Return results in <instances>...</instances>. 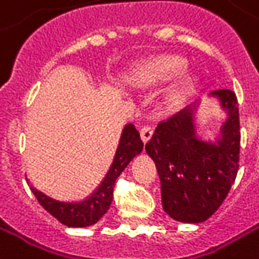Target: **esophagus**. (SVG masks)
Returning <instances> with one entry per match:
<instances>
[{
    "label": "esophagus",
    "instance_id": "obj_1",
    "mask_svg": "<svg viewBox=\"0 0 259 259\" xmlns=\"http://www.w3.org/2000/svg\"><path fill=\"white\" fill-rule=\"evenodd\" d=\"M152 133H153V129H152L150 126H143V127L140 129V138L143 140V143H147V142H149V139L152 138Z\"/></svg>",
    "mask_w": 259,
    "mask_h": 259
}]
</instances>
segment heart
I'll return each mask as SVG.
<instances>
[{"instance_id": "1", "label": "heart", "mask_w": 259, "mask_h": 259, "mask_svg": "<svg viewBox=\"0 0 259 259\" xmlns=\"http://www.w3.org/2000/svg\"><path fill=\"white\" fill-rule=\"evenodd\" d=\"M185 66V61L176 56H159L147 60L133 73L130 83L138 87H152L174 78ZM193 87V76L189 71H182L169 90V99L176 100L189 93Z\"/></svg>"}]
</instances>
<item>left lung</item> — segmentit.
<instances>
[{"instance_id": "1", "label": "left lung", "mask_w": 259, "mask_h": 259, "mask_svg": "<svg viewBox=\"0 0 259 259\" xmlns=\"http://www.w3.org/2000/svg\"><path fill=\"white\" fill-rule=\"evenodd\" d=\"M210 96L218 97L228 113L215 140L196 135V102L160 121L146 143L160 178L163 209L179 222L199 224L210 218L225 201L239 167L241 130L235 93L222 89Z\"/></svg>"}]
</instances>
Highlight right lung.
<instances>
[{
	"mask_svg": "<svg viewBox=\"0 0 259 259\" xmlns=\"http://www.w3.org/2000/svg\"><path fill=\"white\" fill-rule=\"evenodd\" d=\"M143 149V142L135 124H126L121 133L120 142L113 159V163L103 179L100 186L96 191L80 202H61L56 201L44 195L42 192L31 188L34 196L44 209L58 219L63 225L73 228H84L94 225L99 219L109 210L113 201V189L116 179L120 176L124 167L129 165L130 160Z\"/></svg>",
	"mask_w": 259,
	"mask_h": 259,
	"instance_id": "obj_1",
	"label": "right lung"
}]
</instances>
